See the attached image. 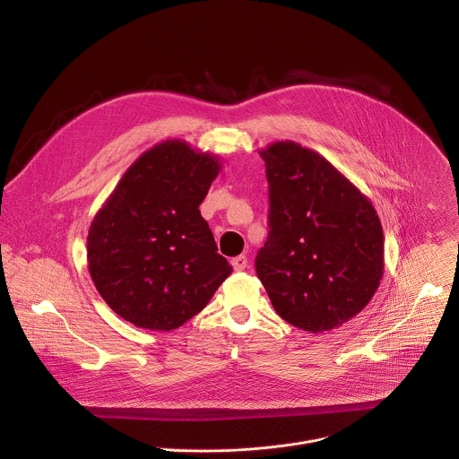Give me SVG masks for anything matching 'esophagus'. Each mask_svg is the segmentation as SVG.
<instances>
[{
	"instance_id": "34e87169",
	"label": "esophagus",
	"mask_w": 459,
	"mask_h": 459,
	"mask_svg": "<svg viewBox=\"0 0 459 459\" xmlns=\"http://www.w3.org/2000/svg\"><path fill=\"white\" fill-rule=\"evenodd\" d=\"M232 266H234L236 272H243V270L248 266L247 255H238V257H234V259H232Z\"/></svg>"
}]
</instances>
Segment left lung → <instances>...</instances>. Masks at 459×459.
<instances>
[{
	"mask_svg": "<svg viewBox=\"0 0 459 459\" xmlns=\"http://www.w3.org/2000/svg\"><path fill=\"white\" fill-rule=\"evenodd\" d=\"M270 183V236L255 259L276 314L323 333L372 299L385 272L379 216L319 152L292 140L259 151Z\"/></svg>",
	"mask_w": 459,
	"mask_h": 459,
	"instance_id": "obj_1",
	"label": "left lung"
}]
</instances>
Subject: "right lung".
Instances as JSON below:
<instances>
[{"mask_svg":"<svg viewBox=\"0 0 459 459\" xmlns=\"http://www.w3.org/2000/svg\"><path fill=\"white\" fill-rule=\"evenodd\" d=\"M221 167L214 154L165 140L124 172L95 212L89 273L100 298L127 323L176 330L232 273L198 209Z\"/></svg>","mask_w":459,"mask_h":459,"instance_id":"1","label":"right lung"}]
</instances>
